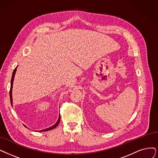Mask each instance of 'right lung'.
<instances>
[{"label": "right lung", "mask_w": 158, "mask_h": 158, "mask_svg": "<svg viewBox=\"0 0 158 158\" xmlns=\"http://www.w3.org/2000/svg\"><path fill=\"white\" fill-rule=\"evenodd\" d=\"M17 67H15V69H14V72H13V74H12V77H11V87H10V102H11V106H13V100H12V88H13L14 80V78H15V73H16V71H17ZM60 115H59L58 121H57V122L55 124H54L53 126H52V127H49V128H46V129H45V130H40V131H40V132H41V131H49V130H52V129H54V128H56V127H57V126H58V124H59V123H60ZM24 127H26V128H27L25 125H24Z\"/></svg>", "instance_id": "add662e5"}]
</instances>
